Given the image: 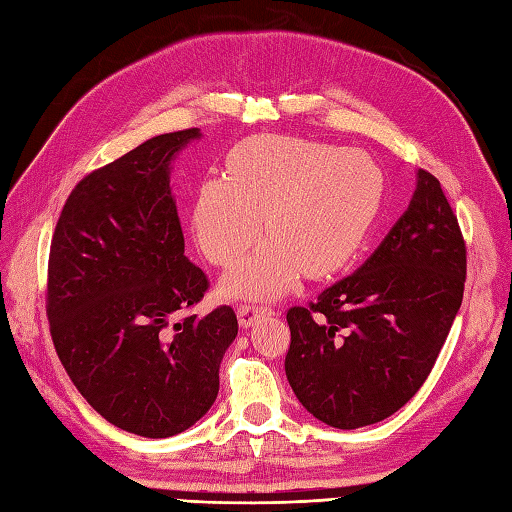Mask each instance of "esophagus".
Returning <instances> with one entry per match:
<instances>
[{"instance_id":"34e87169","label":"esophagus","mask_w":512,"mask_h":512,"mask_svg":"<svg viewBox=\"0 0 512 512\" xmlns=\"http://www.w3.org/2000/svg\"><path fill=\"white\" fill-rule=\"evenodd\" d=\"M270 308H264V306H250V303H244V306L237 308V319H239V325L242 328H250L262 314H268Z\"/></svg>"}]
</instances>
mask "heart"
Here are the masks:
<instances>
[{"instance_id": "heart-1", "label": "heart", "mask_w": 512, "mask_h": 512, "mask_svg": "<svg viewBox=\"0 0 512 512\" xmlns=\"http://www.w3.org/2000/svg\"><path fill=\"white\" fill-rule=\"evenodd\" d=\"M385 178L358 149L299 138H257L239 145L228 176L200 182L193 200V237L215 266H231L262 235L266 242L222 281L231 297L273 299L306 273L341 270L372 226Z\"/></svg>"}]
</instances>
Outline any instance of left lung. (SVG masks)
Masks as SVG:
<instances>
[{"label":"left lung","instance_id":"obj_1","mask_svg":"<svg viewBox=\"0 0 512 512\" xmlns=\"http://www.w3.org/2000/svg\"><path fill=\"white\" fill-rule=\"evenodd\" d=\"M466 246L438 178L420 169L407 211L356 273L290 308L286 376L314 418H389L431 374L462 306Z\"/></svg>","mask_w":512,"mask_h":512}]
</instances>
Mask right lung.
<instances>
[{"mask_svg": "<svg viewBox=\"0 0 512 512\" xmlns=\"http://www.w3.org/2000/svg\"><path fill=\"white\" fill-rule=\"evenodd\" d=\"M200 129L160 134L72 189L52 235L48 321L74 387L114 427L171 438L217 398L233 308L184 317L209 279L184 255L171 162Z\"/></svg>", "mask_w": 512, "mask_h": 512, "instance_id": "right-lung-1", "label": "right lung"}]
</instances>
